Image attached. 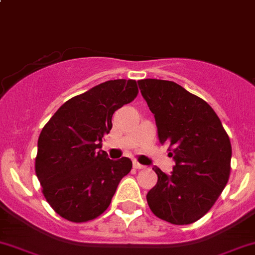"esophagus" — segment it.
<instances>
[{
  "instance_id": "esophagus-1",
  "label": "esophagus",
  "mask_w": 255,
  "mask_h": 255,
  "mask_svg": "<svg viewBox=\"0 0 255 255\" xmlns=\"http://www.w3.org/2000/svg\"><path fill=\"white\" fill-rule=\"evenodd\" d=\"M133 168H135V169H143V168H145V167H144V165L140 164V163L133 162Z\"/></svg>"
}]
</instances>
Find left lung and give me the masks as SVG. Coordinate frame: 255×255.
<instances>
[{"mask_svg":"<svg viewBox=\"0 0 255 255\" xmlns=\"http://www.w3.org/2000/svg\"><path fill=\"white\" fill-rule=\"evenodd\" d=\"M154 115L159 142L175 160L170 175L158 167V182L147 194L150 211L177 226L201 219L214 206L231 174L232 145L213 108L172 81H138Z\"/></svg>","mask_w":255,"mask_h":255,"instance_id":"left-lung-1","label":"left lung"}]
</instances>
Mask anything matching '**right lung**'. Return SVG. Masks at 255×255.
<instances>
[{
  "instance_id": "add662e5",
  "label": "right lung",
  "mask_w": 255,
  "mask_h": 255,
  "mask_svg": "<svg viewBox=\"0 0 255 255\" xmlns=\"http://www.w3.org/2000/svg\"><path fill=\"white\" fill-rule=\"evenodd\" d=\"M137 95L134 80L107 81L63 103L42 128L34 169L44 198L62 218L90 222L110 207L132 160H112L98 148L113 113Z\"/></svg>"
}]
</instances>
